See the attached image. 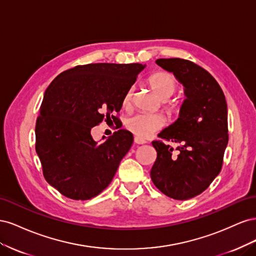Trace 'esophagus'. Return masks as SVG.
Segmentation results:
<instances>
[{
  "mask_svg": "<svg viewBox=\"0 0 256 256\" xmlns=\"http://www.w3.org/2000/svg\"><path fill=\"white\" fill-rule=\"evenodd\" d=\"M134 142H136V144H145V143H146L145 140H143V138H138V136H136V138H134Z\"/></svg>",
  "mask_w": 256,
  "mask_h": 256,
  "instance_id": "esophagus-1",
  "label": "esophagus"
}]
</instances>
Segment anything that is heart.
<instances>
[{"label":"heart","instance_id":"obj_1","mask_svg":"<svg viewBox=\"0 0 256 256\" xmlns=\"http://www.w3.org/2000/svg\"><path fill=\"white\" fill-rule=\"evenodd\" d=\"M150 86L154 90L158 98L166 100L171 97L176 90V80L174 76L170 72H159L152 74L148 80ZM134 90L129 88L124 96L122 104L124 106H128L132 98ZM168 109H172V106H168ZM164 126V118L159 114H150V113H138L126 120V128L132 132L134 136L146 138L150 136L154 132L160 130Z\"/></svg>","mask_w":256,"mask_h":256}]
</instances>
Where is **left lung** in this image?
<instances>
[{"label": "left lung", "mask_w": 256, "mask_h": 256, "mask_svg": "<svg viewBox=\"0 0 256 256\" xmlns=\"http://www.w3.org/2000/svg\"><path fill=\"white\" fill-rule=\"evenodd\" d=\"M184 86L180 118L152 141L157 159L152 168L154 184L166 196L184 200L205 191L220 173L228 142V106L218 82L204 68L184 58H159ZM162 140L178 146L177 153Z\"/></svg>", "instance_id": "obj_1"}]
</instances>
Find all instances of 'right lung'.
<instances>
[{
  "label": "right lung",
  "instance_id": "add662e5",
  "mask_svg": "<svg viewBox=\"0 0 256 256\" xmlns=\"http://www.w3.org/2000/svg\"><path fill=\"white\" fill-rule=\"evenodd\" d=\"M144 67L78 65L60 74L46 90L36 120L35 148L46 180L64 196L90 200L112 182L134 136L120 129L99 144L90 130L104 120H120L113 114L120 112L124 96Z\"/></svg>",
  "mask_w": 256,
  "mask_h": 256
}]
</instances>
